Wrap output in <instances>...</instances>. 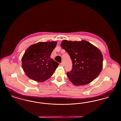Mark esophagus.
Here are the masks:
<instances>
[{
  "label": "esophagus",
  "instance_id": "34e87169",
  "mask_svg": "<svg viewBox=\"0 0 121 121\" xmlns=\"http://www.w3.org/2000/svg\"><path fill=\"white\" fill-rule=\"evenodd\" d=\"M60 65H61V66H64V64H63V63H60Z\"/></svg>",
  "mask_w": 121,
  "mask_h": 121
}]
</instances>
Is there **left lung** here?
<instances>
[{"label": "left lung", "mask_w": 121, "mask_h": 121, "mask_svg": "<svg viewBox=\"0 0 121 121\" xmlns=\"http://www.w3.org/2000/svg\"><path fill=\"white\" fill-rule=\"evenodd\" d=\"M61 46L68 52L72 59L73 69L67 74L74 85H86L99 75L103 69V56L96 47L84 40H64Z\"/></svg>", "instance_id": "left-lung-1"}]
</instances>
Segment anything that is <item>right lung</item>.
Listing matches in <instances>:
<instances>
[{"instance_id":"add662e5","label":"right lung","mask_w":121,"mask_h":121,"mask_svg":"<svg viewBox=\"0 0 121 121\" xmlns=\"http://www.w3.org/2000/svg\"><path fill=\"white\" fill-rule=\"evenodd\" d=\"M56 41L39 42L29 46L22 58L26 75L33 80L43 82L53 75L59 63L50 58Z\"/></svg>"}]
</instances>
